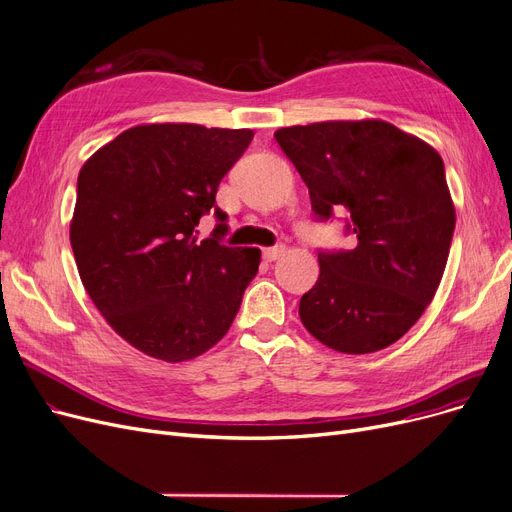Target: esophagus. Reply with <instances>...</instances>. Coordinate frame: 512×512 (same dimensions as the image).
<instances>
[{
	"label": "esophagus",
	"instance_id": "34e87169",
	"mask_svg": "<svg viewBox=\"0 0 512 512\" xmlns=\"http://www.w3.org/2000/svg\"><path fill=\"white\" fill-rule=\"evenodd\" d=\"M284 247L280 244V247H270V249H263V257L268 259V261H276L278 257H282L284 255Z\"/></svg>",
	"mask_w": 512,
	"mask_h": 512
}]
</instances>
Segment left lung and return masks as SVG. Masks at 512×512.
I'll list each match as a JSON object with an SVG mask.
<instances>
[{
    "label": "left lung",
    "mask_w": 512,
    "mask_h": 512,
    "mask_svg": "<svg viewBox=\"0 0 512 512\" xmlns=\"http://www.w3.org/2000/svg\"><path fill=\"white\" fill-rule=\"evenodd\" d=\"M276 142L326 221L347 209L349 251H318L320 276L301 297L303 326L341 353H372L422 316L450 255L456 211L433 146L381 119L282 127Z\"/></svg>",
    "instance_id": "obj_1"
}]
</instances>
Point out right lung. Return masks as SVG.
I'll return each instance as SVG.
<instances>
[{
  "mask_svg": "<svg viewBox=\"0 0 512 512\" xmlns=\"http://www.w3.org/2000/svg\"><path fill=\"white\" fill-rule=\"evenodd\" d=\"M253 140L251 129L194 123L131 127L79 171L71 247L87 295L129 345L186 362L224 339L259 249L228 247L219 182ZM211 208L221 225L197 240Z\"/></svg>",
  "mask_w": 512,
  "mask_h": 512,
  "instance_id": "obj_1",
  "label": "right lung"
}]
</instances>
